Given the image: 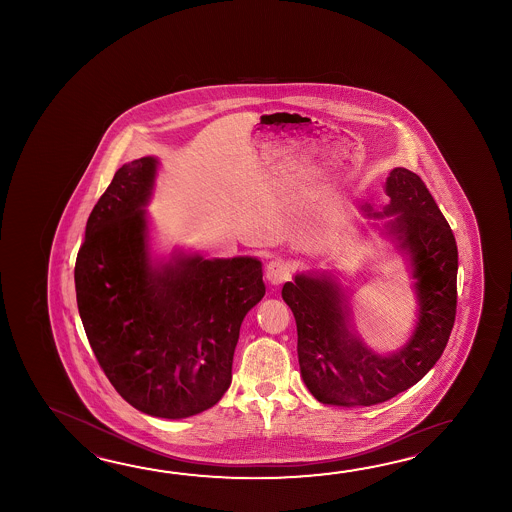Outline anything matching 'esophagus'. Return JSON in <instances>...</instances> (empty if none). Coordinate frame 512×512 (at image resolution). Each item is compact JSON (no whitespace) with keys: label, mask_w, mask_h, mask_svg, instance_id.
Instances as JSON below:
<instances>
[{"label":"esophagus","mask_w":512,"mask_h":512,"mask_svg":"<svg viewBox=\"0 0 512 512\" xmlns=\"http://www.w3.org/2000/svg\"><path fill=\"white\" fill-rule=\"evenodd\" d=\"M291 276V271L287 267V263L282 260H272L267 263L265 267V278L272 283V285H280V283L287 282Z\"/></svg>","instance_id":"34e87169"}]
</instances>
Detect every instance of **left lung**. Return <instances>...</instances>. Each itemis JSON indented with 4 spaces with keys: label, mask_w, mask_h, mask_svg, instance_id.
<instances>
[{
    "label": "left lung",
    "mask_w": 512,
    "mask_h": 512,
    "mask_svg": "<svg viewBox=\"0 0 512 512\" xmlns=\"http://www.w3.org/2000/svg\"><path fill=\"white\" fill-rule=\"evenodd\" d=\"M393 216L390 232L412 254L419 322L399 353L381 357L351 337L337 285L296 276L283 285L298 331V360L305 386L320 403L371 406L421 381L443 355L456 322L457 245L454 232L419 175L395 168L386 181Z\"/></svg>",
    "instance_id": "1"
}]
</instances>
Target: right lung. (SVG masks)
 I'll use <instances>...</instances> for the list:
<instances>
[{
  "label": "right lung",
  "mask_w": 512,
  "mask_h": 512,
  "mask_svg": "<svg viewBox=\"0 0 512 512\" xmlns=\"http://www.w3.org/2000/svg\"><path fill=\"white\" fill-rule=\"evenodd\" d=\"M155 159L117 170L75 263L87 340L113 388L144 414L183 419L229 390L241 322L263 294L254 258H177L153 269L146 218Z\"/></svg>",
  "instance_id": "obj_1"
}]
</instances>
